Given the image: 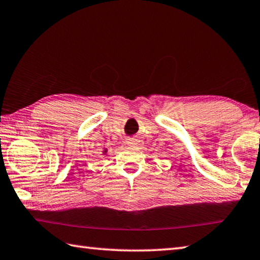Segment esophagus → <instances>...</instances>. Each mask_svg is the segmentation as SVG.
Segmentation results:
<instances>
[{
	"label": "esophagus",
	"mask_w": 260,
	"mask_h": 260,
	"mask_svg": "<svg viewBox=\"0 0 260 260\" xmlns=\"http://www.w3.org/2000/svg\"><path fill=\"white\" fill-rule=\"evenodd\" d=\"M126 144H128L131 147H134V146L138 145V140H137L136 138H129L128 141H126Z\"/></svg>",
	"instance_id": "esophagus-1"
}]
</instances>
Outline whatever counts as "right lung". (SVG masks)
Segmentation results:
<instances>
[{
  "label": "right lung",
  "mask_w": 260,
  "mask_h": 260,
  "mask_svg": "<svg viewBox=\"0 0 260 260\" xmlns=\"http://www.w3.org/2000/svg\"><path fill=\"white\" fill-rule=\"evenodd\" d=\"M104 153H106V150H104Z\"/></svg>",
  "instance_id": "add662e5"
}]
</instances>
